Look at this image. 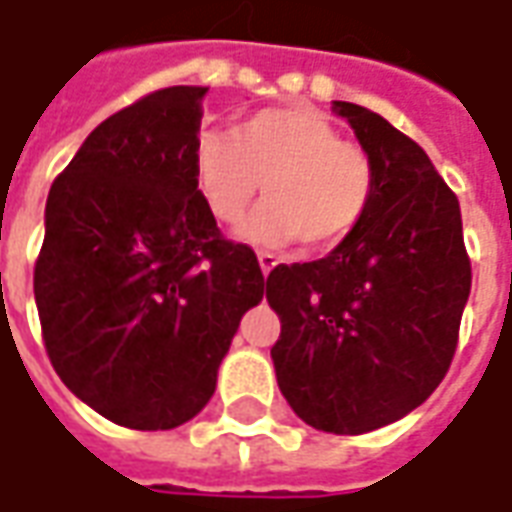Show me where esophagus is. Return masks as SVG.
<instances>
[{"label": "esophagus", "instance_id": "esophagus-1", "mask_svg": "<svg viewBox=\"0 0 512 512\" xmlns=\"http://www.w3.org/2000/svg\"><path fill=\"white\" fill-rule=\"evenodd\" d=\"M276 265H279V259H276L273 253H267V250H259V267H262V273H265V276Z\"/></svg>", "mask_w": 512, "mask_h": 512}]
</instances>
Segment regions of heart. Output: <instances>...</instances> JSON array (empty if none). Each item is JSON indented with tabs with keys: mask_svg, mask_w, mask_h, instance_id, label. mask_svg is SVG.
<instances>
[{
	"mask_svg": "<svg viewBox=\"0 0 512 512\" xmlns=\"http://www.w3.org/2000/svg\"><path fill=\"white\" fill-rule=\"evenodd\" d=\"M262 182L270 199L242 222V239L253 245L302 239L310 250H325L364 222L376 168L359 142L342 139L313 108L259 110L230 133L199 136L193 185L216 222H236Z\"/></svg>",
	"mask_w": 512,
	"mask_h": 512,
	"instance_id": "1",
	"label": "heart"
}]
</instances>
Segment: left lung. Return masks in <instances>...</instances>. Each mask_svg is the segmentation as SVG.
I'll list each match as a JSON object with an SVG mask.
<instances>
[{"label": "left lung", "mask_w": 512, "mask_h": 512, "mask_svg": "<svg viewBox=\"0 0 512 512\" xmlns=\"http://www.w3.org/2000/svg\"><path fill=\"white\" fill-rule=\"evenodd\" d=\"M376 168L364 222L325 259L276 265L265 282L282 333L276 382L316 430L359 436L399 422L439 387L470 296L459 199L410 136L333 102Z\"/></svg>", "instance_id": "8db88e82"}]
</instances>
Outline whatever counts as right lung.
<instances>
[{
	"mask_svg": "<svg viewBox=\"0 0 512 512\" xmlns=\"http://www.w3.org/2000/svg\"><path fill=\"white\" fill-rule=\"evenodd\" d=\"M207 88L153 90L105 119L50 185L33 267L45 350L85 404L133 430L193 419L245 310L253 247L230 242L193 185Z\"/></svg>",
	"mask_w": 512,
	"mask_h": 512,
	"instance_id": "1",
	"label": "right lung"
}]
</instances>
